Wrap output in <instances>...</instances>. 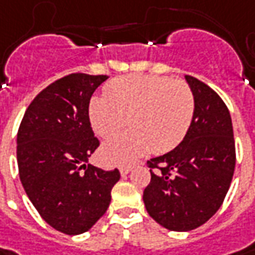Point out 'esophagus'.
Listing matches in <instances>:
<instances>
[{"mask_svg": "<svg viewBox=\"0 0 255 255\" xmlns=\"http://www.w3.org/2000/svg\"><path fill=\"white\" fill-rule=\"evenodd\" d=\"M131 172V166H127V165H124V166H120V173H121V176H126Z\"/></svg>", "mask_w": 255, "mask_h": 255, "instance_id": "1", "label": "esophagus"}]
</instances>
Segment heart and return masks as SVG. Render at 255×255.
<instances>
[{
    "label": "heart",
    "mask_w": 255,
    "mask_h": 255,
    "mask_svg": "<svg viewBox=\"0 0 255 255\" xmlns=\"http://www.w3.org/2000/svg\"><path fill=\"white\" fill-rule=\"evenodd\" d=\"M195 114V97L188 84L163 76L129 75L104 87V97L89 103L93 131L110 138L124 127L131 129L101 146L107 163H127L148 154H165L182 142Z\"/></svg>",
    "instance_id": "1"
}]
</instances>
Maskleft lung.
Masks as SVG:
<instances>
[{"mask_svg":"<svg viewBox=\"0 0 255 255\" xmlns=\"http://www.w3.org/2000/svg\"><path fill=\"white\" fill-rule=\"evenodd\" d=\"M195 97L188 134L176 148L148 161L151 182L144 190L148 215L172 232L205 224L220 209L236 166L230 113L219 94L185 76Z\"/></svg>","mask_w":255,"mask_h":255,"instance_id":"obj_1","label":"left lung"}]
</instances>
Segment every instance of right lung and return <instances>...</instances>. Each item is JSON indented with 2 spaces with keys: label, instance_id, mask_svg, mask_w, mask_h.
Listing matches in <instances>:
<instances>
[{
  "label": "right lung",
  "instance_id": "obj_1",
  "mask_svg": "<svg viewBox=\"0 0 255 255\" xmlns=\"http://www.w3.org/2000/svg\"><path fill=\"white\" fill-rule=\"evenodd\" d=\"M107 79L73 73L56 80L29 104L16 136L19 178L28 198L49 226L69 236L90 230L107 212L120 179L119 169L89 163L99 139L87 109Z\"/></svg>",
  "mask_w": 255,
  "mask_h": 255
}]
</instances>
